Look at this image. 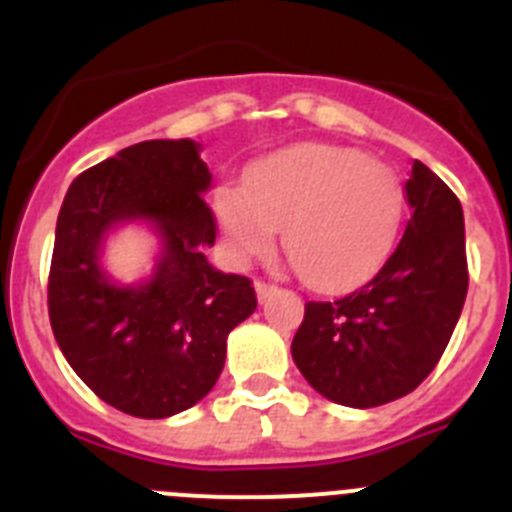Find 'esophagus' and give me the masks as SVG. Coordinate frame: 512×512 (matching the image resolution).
<instances>
[{"instance_id": "34e87169", "label": "esophagus", "mask_w": 512, "mask_h": 512, "mask_svg": "<svg viewBox=\"0 0 512 512\" xmlns=\"http://www.w3.org/2000/svg\"><path fill=\"white\" fill-rule=\"evenodd\" d=\"M277 292V284H269V282H256V295H259L261 302H266V297H271Z\"/></svg>"}]
</instances>
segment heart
<instances>
[{
    "label": "heart",
    "mask_w": 512,
    "mask_h": 512,
    "mask_svg": "<svg viewBox=\"0 0 512 512\" xmlns=\"http://www.w3.org/2000/svg\"><path fill=\"white\" fill-rule=\"evenodd\" d=\"M217 217L238 259L269 253L282 230L310 287L338 292L369 279L395 243L402 187L390 166L356 148H287L251 166L241 189L217 192Z\"/></svg>",
    "instance_id": "heart-1"
}]
</instances>
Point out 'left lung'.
<instances>
[{
	"label": "left lung",
	"mask_w": 512,
	"mask_h": 512,
	"mask_svg": "<svg viewBox=\"0 0 512 512\" xmlns=\"http://www.w3.org/2000/svg\"><path fill=\"white\" fill-rule=\"evenodd\" d=\"M405 197L413 217L377 277L336 302H307L292 359L323 397L377 408L436 369L467 300L461 202L420 161Z\"/></svg>",
	"instance_id": "obj_1"
}]
</instances>
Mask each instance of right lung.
Returning <instances> with one entry per match:
<instances>
[{
  "label": "right lung",
  "instance_id": "obj_1",
  "mask_svg": "<svg viewBox=\"0 0 512 512\" xmlns=\"http://www.w3.org/2000/svg\"><path fill=\"white\" fill-rule=\"evenodd\" d=\"M212 182L194 140H143L71 182L56 223L48 315L81 382L135 418L192 408L223 372L228 333L256 310L248 277L207 264L217 235L205 202ZM125 219L157 225L165 251L138 288L98 266L106 230Z\"/></svg>",
  "mask_w": 512,
  "mask_h": 512
}]
</instances>
